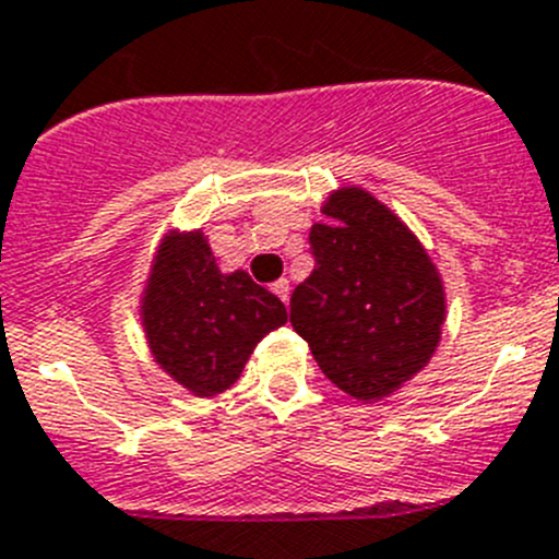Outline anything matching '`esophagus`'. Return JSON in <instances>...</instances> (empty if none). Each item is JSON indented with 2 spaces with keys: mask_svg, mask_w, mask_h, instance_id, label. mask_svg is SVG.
<instances>
[{
  "mask_svg": "<svg viewBox=\"0 0 559 559\" xmlns=\"http://www.w3.org/2000/svg\"><path fill=\"white\" fill-rule=\"evenodd\" d=\"M271 290H274V294L280 296L283 301L290 299V283H288V280H276V283L271 285Z\"/></svg>",
  "mask_w": 559,
  "mask_h": 559,
  "instance_id": "34e87169",
  "label": "esophagus"
}]
</instances>
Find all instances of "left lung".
Returning a JSON list of instances; mask_svg holds the SVG:
<instances>
[{
	"mask_svg": "<svg viewBox=\"0 0 559 559\" xmlns=\"http://www.w3.org/2000/svg\"><path fill=\"white\" fill-rule=\"evenodd\" d=\"M313 224V274L290 296V324L332 385L380 402L407 385L440 343L447 290L416 233L360 186H343Z\"/></svg>",
	"mask_w": 559,
	"mask_h": 559,
	"instance_id": "left-lung-1",
	"label": "left lung"
}]
</instances>
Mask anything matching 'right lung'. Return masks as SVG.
<instances>
[{
	"instance_id": "obj_1",
	"label": "right lung",
	"mask_w": 559,
	"mask_h": 559,
	"mask_svg": "<svg viewBox=\"0 0 559 559\" xmlns=\"http://www.w3.org/2000/svg\"><path fill=\"white\" fill-rule=\"evenodd\" d=\"M138 307L155 362L199 399L235 385L263 335L288 321L243 269H218L202 227L163 235Z\"/></svg>"
}]
</instances>
